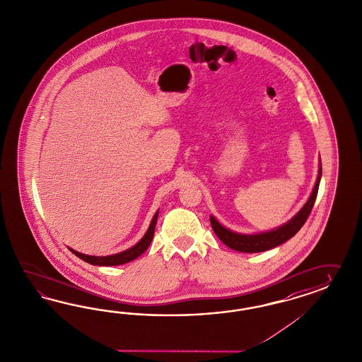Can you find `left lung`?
I'll list each match as a JSON object with an SVG mask.
<instances>
[{
  "label": "left lung",
  "instance_id": "obj_1",
  "mask_svg": "<svg viewBox=\"0 0 362 362\" xmlns=\"http://www.w3.org/2000/svg\"><path fill=\"white\" fill-rule=\"evenodd\" d=\"M321 173H322V170L320 167L316 185H315L313 192L309 197L307 204L300 209V212L297 214L296 216H293V219L289 220L280 228L269 230V232H263L259 235H241V233H235L232 230L224 228L223 226H220L218 220L215 219L214 216H211L209 220H211L212 230L227 247H230L235 251H239V252H264V251H268L271 248L283 244L285 241L289 240L291 238H293L309 218L312 209H313V204L316 202V197H317Z\"/></svg>",
  "mask_w": 362,
  "mask_h": 362
}]
</instances>
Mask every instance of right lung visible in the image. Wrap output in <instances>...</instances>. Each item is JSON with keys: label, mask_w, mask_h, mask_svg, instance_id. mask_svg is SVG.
Listing matches in <instances>:
<instances>
[{"label": "right lung", "mask_w": 362, "mask_h": 362, "mask_svg": "<svg viewBox=\"0 0 362 362\" xmlns=\"http://www.w3.org/2000/svg\"><path fill=\"white\" fill-rule=\"evenodd\" d=\"M158 214H159V211H156V214L153 215L151 224H150L148 230L146 232V235L143 236L142 240L139 241L138 244H135L132 248L127 250V251H123V252L117 253V255H111V256H88V255L77 252L74 250H70V251L74 253L79 259H82L83 262L93 264V265H106V267H109V265H121V264L129 263V262H132L134 259H136L138 256H141L148 248L150 243L153 240V230H155Z\"/></svg>", "instance_id": "obj_1"}]
</instances>
